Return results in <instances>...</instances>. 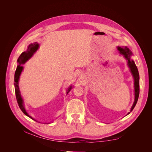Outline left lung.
I'll use <instances>...</instances> for the list:
<instances>
[{
	"instance_id": "obj_1",
	"label": "left lung",
	"mask_w": 152,
	"mask_h": 152,
	"mask_svg": "<svg viewBox=\"0 0 152 152\" xmlns=\"http://www.w3.org/2000/svg\"><path fill=\"white\" fill-rule=\"evenodd\" d=\"M117 49L118 50L119 53L123 55L124 57L127 60V65L129 67L131 73L133 76L134 79V95L135 99L133 105L131 108V111H132L134 108L137 102L139 95V74L137 69V68L135 65L134 61L131 59V55H132L131 51L127 47H117ZM130 112L127 113L129 115Z\"/></svg>"
}]
</instances>
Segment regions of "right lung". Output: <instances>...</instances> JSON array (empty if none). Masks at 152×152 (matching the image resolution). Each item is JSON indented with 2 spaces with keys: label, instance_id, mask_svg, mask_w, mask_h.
I'll use <instances>...</instances> for the list:
<instances>
[{
  "label": "right lung",
  "instance_id": "1",
  "mask_svg": "<svg viewBox=\"0 0 152 152\" xmlns=\"http://www.w3.org/2000/svg\"><path fill=\"white\" fill-rule=\"evenodd\" d=\"M39 44L37 42H34L33 44H31L28 45V47L27 50L23 52L19 58H18L17 62L18 63V65L17 67V69H16L15 73V77H14V85H15V95H16V98H17V100L18 102V106L21 110L23 111V113L26 115L27 116L29 117L31 119H33V120L36 121L34 118H32L26 112V111L25 110V107H24V103H23V100L21 97V95L20 94V89H19V86H18V81H19V78L20 76L21 73V72L23 69V67L21 66L23 64H25L30 58H31L32 56L34 55V53L37 50L39 49ZM72 86H70L69 87V89L67 91V94L68 92L71 91Z\"/></svg>",
  "mask_w": 152,
  "mask_h": 152
}]
</instances>
